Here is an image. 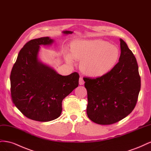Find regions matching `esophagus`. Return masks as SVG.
Wrapping results in <instances>:
<instances>
[{"label":"esophagus","mask_w":151,"mask_h":151,"mask_svg":"<svg viewBox=\"0 0 151 151\" xmlns=\"http://www.w3.org/2000/svg\"><path fill=\"white\" fill-rule=\"evenodd\" d=\"M84 84V81L83 80V79L82 77H80L79 78V84L80 85H83Z\"/></svg>","instance_id":"obj_1"}]
</instances>
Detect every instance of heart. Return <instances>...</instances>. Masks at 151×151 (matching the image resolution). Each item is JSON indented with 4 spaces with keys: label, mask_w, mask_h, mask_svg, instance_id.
<instances>
[{
    "label": "heart",
    "mask_w": 151,
    "mask_h": 151,
    "mask_svg": "<svg viewBox=\"0 0 151 151\" xmlns=\"http://www.w3.org/2000/svg\"><path fill=\"white\" fill-rule=\"evenodd\" d=\"M116 46L103 40H75L70 43V54L65 55L68 62L81 61L80 69L91 77L107 74L115 67L120 58Z\"/></svg>",
    "instance_id": "b5f03b06"
}]
</instances>
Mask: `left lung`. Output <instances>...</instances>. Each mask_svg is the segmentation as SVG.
Wrapping results in <instances>:
<instances>
[{
    "label": "left lung",
    "instance_id": "8db88e82",
    "mask_svg": "<svg viewBox=\"0 0 151 151\" xmlns=\"http://www.w3.org/2000/svg\"><path fill=\"white\" fill-rule=\"evenodd\" d=\"M121 54L115 67L97 78L85 77L88 93L87 115L93 122L111 125L133 111L140 90V77L137 60L122 39Z\"/></svg>",
    "mask_w": 151,
    "mask_h": 151
}]
</instances>
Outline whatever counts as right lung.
Listing matches in <instances>:
<instances>
[{
	"label": "right lung",
	"mask_w": 151,
	"mask_h": 151,
	"mask_svg": "<svg viewBox=\"0 0 151 151\" xmlns=\"http://www.w3.org/2000/svg\"><path fill=\"white\" fill-rule=\"evenodd\" d=\"M53 42L49 37H42L27 42L11 73L13 103L25 116L35 121L49 122L60 116L63 99L79 85L77 72L62 76L39 60L40 45H50Z\"/></svg>",
	"instance_id": "right-lung-1"
}]
</instances>
